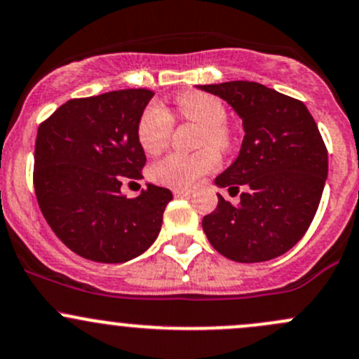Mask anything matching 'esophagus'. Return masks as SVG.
I'll use <instances>...</instances> for the list:
<instances>
[{"label": "esophagus", "instance_id": "obj_1", "mask_svg": "<svg viewBox=\"0 0 359 359\" xmlns=\"http://www.w3.org/2000/svg\"><path fill=\"white\" fill-rule=\"evenodd\" d=\"M172 194H175V197H188V195H191V191L184 190V188H175Z\"/></svg>", "mask_w": 359, "mask_h": 359}]
</instances>
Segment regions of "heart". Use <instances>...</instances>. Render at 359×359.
<instances>
[{
    "label": "heart",
    "mask_w": 359,
    "mask_h": 359,
    "mask_svg": "<svg viewBox=\"0 0 359 359\" xmlns=\"http://www.w3.org/2000/svg\"><path fill=\"white\" fill-rule=\"evenodd\" d=\"M176 112L183 121L201 126L195 154H169L150 168V180L162 187L191 188L219 165V154L233 145V135L226 126L228 110L214 95L204 91H183L175 98ZM175 117L168 107L150 102L140 114L136 140L147 154L155 155L171 142Z\"/></svg>",
    "instance_id": "1"
}]
</instances>
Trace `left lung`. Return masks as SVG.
<instances>
[{
  "label": "left lung",
  "mask_w": 359,
  "mask_h": 359,
  "mask_svg": "<svg viewBox=\"0 0 359 359\" xmlns=\"http://www.w3.org/2000/svg\"><path fill=\"white\" fill-rule=\"evenodd\" d=\"M201 88L226 100L245 129L238 157L216 178L240 202L217 194V207L202 219L207 238L236 262L282 256L308 231L328 175L315 119L301 100L252 81Z\"/></svg>",
  "instance_id": "1"
}]
</instances>
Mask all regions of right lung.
<instances>
[{
  "instance_id": "right-lung-1",
  "label": "right lung",
  "mask_w": 359,
  "mask_h": 359,
  "mask_svg": "<svg viewBox=\"0 0 359 359\" xmlns=\"http://www.w3.org/2000/svg\"><path fill=\"white\" fill-rule=\"evenodd\" d=\"M152 97L138 88L72 98L39 124L36 198L55 235L81 257L129 261L161 231L171 190L149 184L135 198L121 194L124 181L143 176L136 124Z\"/></svg>"
}]
</instances>
